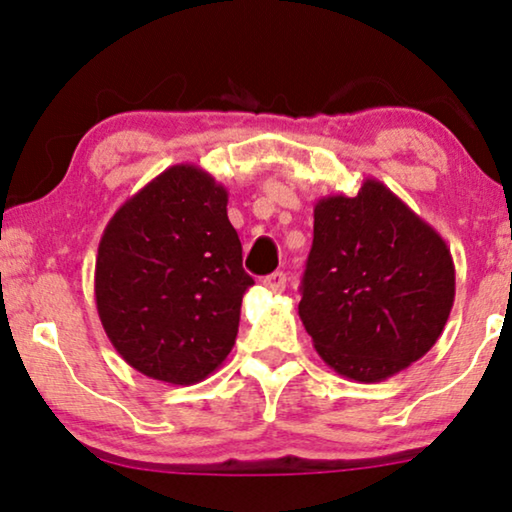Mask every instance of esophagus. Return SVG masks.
<instances>
[{"label":"esophagus","instance_id":"34e87169","mask_svg":"<svg viewBox=\"0 0 512 512\" xmlns=\"http://www.w3.org/2000/svg\"><path fill=\"white\" fill-rule=\"evenodd\" d=\"M263 286L270 293H282L286 289V275L284 272H272V275L263 277Z\"/></svg>","mask_w":512,"mask_h":512}]
</instances>
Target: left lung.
Segmentation results:
<instances>
[{"label": "left lung", "instance_id": "obj_1", "mask_svg": "<svg viewBox=\"0 0 512 512\" xmlns=\"http://www.w3.org/2000/svg\"><path fill=\"white\" fill-rule=\"evenodd\" d=\"M452 305L450 247L382 181L317 200L298 314L328 368L389 380L436 345Z\"/></svg>", "mask_w": 512, "mask_h": 512}]
</instances>
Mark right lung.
<instances>
[{"label": "right lung", "mask_w": 512, "mask_h": 512, "mask_svg": "<svg viewBox=\"0 0 512 512\" xmlns=\"http://www.w3.org/2000/svg\"><path fill=\"white\" fill-rule=\"evenodd\" d=\"M251 284L226 186L191 163L130 195L97 247L104 333L128 366L167 384L202 382L226 361Z\"/></svg>", "instance_id": "obj_1"}]
</instances>
